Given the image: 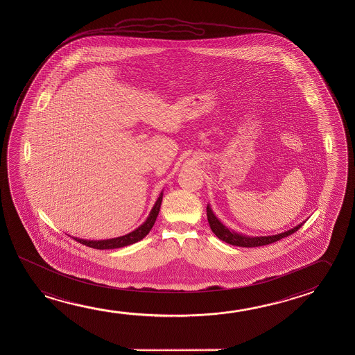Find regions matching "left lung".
<instances>
[{
	"mask_svg": "<svg viewBox=\"0 0 355 355\" xmlns=\"http://www.w3.org/2000/svg\"><path fill=\"white\" fill-rule=\"evenodd\" d=\"M207 216H208V221H209L211 232L218 238L223 240V241H225L227 244L234 245V246H241V248H256V246H262V245L272 244L275 241H279L281 239L286 238V236H288L291 234L296 233L297 230L304 224V221H302L297 227H292V229L287 230V232H284V233L276 234V235L249 236V235H244V234L236 233V232H234L232 229L225 227L216 218V215L213 213L209 204L207 205Z\"/></svg>",
	"mask_w": 355,
	"mask_h": 355,
	"instance_id": "obj_1",
	"label": "left lung"
}]
</instances>
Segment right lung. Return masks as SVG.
Masks as SVG:
<instances>
[{
	"mask_svg": "<svg viewBox=\"0 0 355 355\" xmlns=\"http://www.w3.org/2000/svg\"><path fill=\"white\" fill-rule=\"evenodd\" d=\"M163 191L159 194L156 203L153 205L150 214L147 216L145 223H142L140 227L135 229L134 232L122 235L119 238L106 239V240H85V239H76L78 243L80 244L87 245L89 248L93 249H99V250H106V249H119V248H123L128 245L135 244L137 241H140L142 239L145 238L147 234L150 233L152 227L155 225V221L157 219L158 213H159V208H161V203H162Z\"/></svg>",
	"mask_w": 355,
	"mask_h": 355,
	"instance_id": "right-lung-1",
	"label": "right lung"
}]
</instances>
